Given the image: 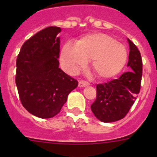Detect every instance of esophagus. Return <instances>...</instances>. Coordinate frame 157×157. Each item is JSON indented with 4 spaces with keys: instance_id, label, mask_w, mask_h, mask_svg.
I'll use <instances>...</instances> for the list:
<instances>
[{
    "instance_id": "34e87169",
    "label": "esophagus",
    "mask_w": 157,
    "mask_h": 157,
    "mask_svg": "<svg viewBox=\"0 0 157 157\" xmlns=\"http://www.w3.org/2000/svg\"><path fill=\"white\" fill-rule=\"evenodd\" d=\"M89 85H90V83L86 81H83V80L78 82V87H80V88H82V87H86Z\"/></svg>"
}]
</instances>
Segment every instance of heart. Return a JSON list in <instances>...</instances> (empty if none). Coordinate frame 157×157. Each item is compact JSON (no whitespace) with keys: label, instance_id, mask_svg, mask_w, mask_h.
I'll use <instances>...</instances> for the list:
<instances>
[{"label":"heart","instance_id":"b5f03b06","mask_svg":"<svg viewBox=\"0 0 157 157\" xmlns=\"http://www.w3.org/2000/svg\"><path fill=\"white\" fill-rule=\"evenodd\" d=\"M127 59L126 47L102 33L85 36L76 45L66 43L60 55L63 68L71 73L86 66L87 60H92V69L101 78H110L119 74Z\"/></svg>","mask_w":157,"mask_h":157}]
</instances>
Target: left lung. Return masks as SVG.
Here are the masks:
<instances>
[{
    "label": "left lung",
    "mask_w": 157,
    "mask_h": 157,
    "mask_svg": "<svg viewBox=\"0 0 157 157\" xmlns=\"http://www.w3.org/2000/svg\"><path fill=\"white\" fill-rule=\"evenodd\" d=\"M130 46L128 71L118 79L97 85V98L91 110L98 120L112 123L125 117L139 94L142 76V59L137 46L127 38Z\"/></svg>",
    "instance_id": "8db88e82"
}]
</instances>
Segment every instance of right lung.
<instances>
[{
    "mask_svg": "<svg viewBox=\"0 0 157 157\" xmlns=\"http://www.w3.org/2000/svg\"><path fill=\"white\" fill-rule=\"evenodd\" d=\"M61 28L48 27L32 36L16 59V84L21 103L41 119L57 115L78 81L59 67Z\"/></svg>",
    "mask_w": 157,
    "mask_h": 157,
    "instance_id": "1",
    "label": "right lung"
}]
</instances>
